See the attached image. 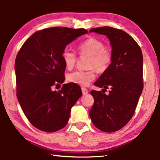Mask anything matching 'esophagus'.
I'll list each match as a JSON object with an SVG mask.
<instances>
[{
    "instance_id": "esophagus-1",
    "label": "esophagus",
    "mask_w": 160,
    "mask_h": 160,
    "mask_svg": "<svg viewBox=\"0 0 160 160\" xmlns=\"http://www.w3.org/2000/svg\"><path fill=\"white\" fill-rule=\"evenodd\" d=\"M82 94H84V95L88 93V90H87V89L85 88H82Z\"/></svg>"
}]
</instances>
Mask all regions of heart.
I'll return each instance as SVG.
<instances>
[{
    "instance_id": "1",
    "label": "heart",
    "mask_w": 160,
    "mask_h": 160,
    "mask_svg": "<svg viewBox=\"0 0 160 160\" xmlns=\"http://www.w3.org/2000/svg\"><path fill=\"white\" fill-rule=\"evenodd\" d=\"M102 42L95 38H90L82 42L78 47L80 55L90 56L88 68H91L87 71L76 70L68 75L70 82L81 86H87L96 77L94 68L99 72L106 70L112 60V54L110 50L105 48ZM62 59L68 69H71L76 63L77 56L73 51L66 48L62 52Z\"/></svg>"
}]
</instances>
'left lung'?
<instances>
[{
  "label": "left lung",
  "instance_id": "obj_1",
  "mask_svg": "<svg viewBox=\"0 0 160 160\" xmlns=\"http://www.w3.org/2000/svg\"><path fill=\"white\" fill-rule=\"evenodd\" d=\"M105 35L112 46V63L94 83L109 94L91 91L94 102L90 116L95 127L107 132L117 131L131 120L143 89L141 49L123 30L111 27L89 31Z\"/></svg>",
  "mask_w": 160,
  "mask_h": 160
}]
</instances>
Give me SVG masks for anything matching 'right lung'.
Returning <instances> with one entry per match:
<instances>
[{
	"label": "right lung",
	"mask_w": 160,
	"mask_h": 160,
	"mask_svg": "<svg viewBox=\"0 0 160 160\" xmlns=\"http://www.w3.org/2000/svg\"><path fill=\"white\" fill-rule=\"evenodd\" d=\"M88 32L62 27L44 29L32 34L19 51L15 63L17 97L29 122L40 131L64 128L71 108L82 96L77 84H64L59 91L52 87L65 80L63 51Z\"/></svg>",
	"instance_id": "1"
}]
</instances>
